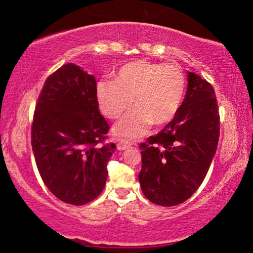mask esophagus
I'll return each mask as SVG.
<instances>
[{
    "label": "esophagus",
    "instance_id": "esophagus-1",
    "mask_svg": "<svg viewBox=\"0 0 253 253\" xmlns=\"http://www.w3.org/2000/svg\"><path fill=\"white\" fill-rule=\"evenodd\" d=\"M131 141H129V140H120L119 143H117V148H119L120 151H123V150H126L127 147H130L131 146Z\"/></svg>",
    "mask_w": 253,
    "mask_h": 253
}]
</instances>
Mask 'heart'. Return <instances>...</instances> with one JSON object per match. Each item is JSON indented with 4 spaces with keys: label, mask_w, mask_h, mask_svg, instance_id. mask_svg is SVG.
Returning a JSON list of instances; mask_svg holds the SVG:
<instances>
[{
    "label": "heart",
    "mask_w": 253,
    "mask_h": 253,
    "mask_svg": "<svg viewBox=\"0 0 253 253\" xmlns=\"http://www.w3.org/2000/svg\"><path fill=\"white\" fill-rule=\"evenodd\" d=\"M185 88V75L177 65L138 60L123 65L114 82H99L95 96L100 110L109 120L122 116L133 100L137 108L116 124L114 132L137 138L152 123L164 126L177 115Z\"/></svg>",
    "instance_id": "1"
}]
</instances>
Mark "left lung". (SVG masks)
<instances>
[{"instance_id": "1", "label": "left lung", "mask_w": 253, "mask_h": 253, "mask_svg": "<svg viewBox=\"0 0 253 253\" xmlns=\"http://www.w3.org/2000/svg\"><path fill=\"white\" fill-rule=\"evenodd\" d=\"M220 136V115L213 86L188 74V91L177 115L147 143L140 144L138 175L145 197L160 206L184 203L206 177Z\"/></svg>"}]
</instances>
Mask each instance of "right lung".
I'll list each match as a JSON object with an SVG mask.
<instances>
[{
    "mask_svg": "<svg viewBox=\"0 0 253 253\" xmlns=\"http://www.w3.org/2000/svg\"><path fill=\"white\" fill-rule=\"evenodd\" d=\"M92 75L67 63L48 76L34 110L31 143L41 178L62 202L85 205L105 188L115 144L100 114Z\"/></svg>",
    "mask_w": 253,
    "mask_h": 253,
    "instance_id": "1",
    "label": "right lung"
}]
</instances>
